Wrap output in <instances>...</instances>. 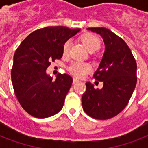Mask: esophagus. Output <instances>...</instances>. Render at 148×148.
Masks as SVG:
<instances>
[{
    "instance_id": "1",
    "label": "esophagus",
    "mask_w": 148,
    "mask_h": 148,
    "mask_svg": "<svg viewBox=\"0 0 148 148\" xmlns=\"http://www.w3.org/2000/svg\"><path fill=\"white\" fill-rule=\"evenodd\" d=\"M79 80H77V79H76V78H74L73 79V84H77V83H78L79 82Z\"/></svg>"
}]
</instances>
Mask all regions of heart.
<instances>
[{
    "label": "heart",
    "instance_id": "obj_1",
    "mask_svg": "<svg viewBox=\"0 0 148 148\" xmlns=\"http://www.w3.org/2000/svg\"><path fill=\"white\" fill-rule=\"evenodd\" d=\"M81 40L84 45H85L87 49L91 53L99 49V47L101 46V41L99 40V38L90 34H87L82 36ZM70 47H71V40H67L63 45V55L67 56L68 54ZM67 69L71 74L75 77H82L91 71V67L88 63L74 61L68 66Z\"/></svg>",
    "mask_w": 148,
    "mask_h": 148
}]
</instances>
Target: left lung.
Here are the masks:
<instances>
[{
  "mask_svg": "<svg viewBox=\"0 0 148 148\" xmlns=\"http://www.w3.org/2000/svg\"><path fill=\"white\" fill-rule=\"evenodd\" d=\"M87 30L102 37L105 51L99 67L94 74L97 81H103L102 89H95L86 83L82 96L84 112L98 120L110 119L121 112L128 103L137 84V63L124 40L104 27Z\"/></svg>",
  "mask_w": 148,
  "mask_h": 148,
  "instance_id": "1",
  "label": "left lung"
}]
</instances>
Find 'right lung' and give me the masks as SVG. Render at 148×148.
I'll return each mask as SVG.
<instances>
[{"label":"right lung","mask_w":148,"mask_h":148,"mask_svg":"<svg viewBox=\"0 0 148 148\" xmlns=\"http://www.w3.org/2000/svg\"><path fill=\"white\" fill-rule=\"evenodd\" d=\"M81 29L47 27L30 34L15 51L11 69L14 90L20 104L33 117L46 118L63 108L73 78L47 74L51 61L63 56V45Z\"/></svg>","instance_id":"add662e5"}]
</instances>
